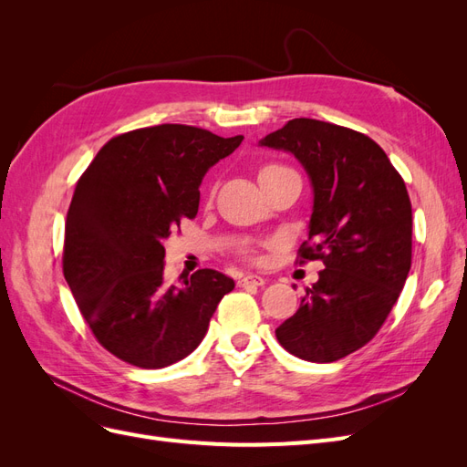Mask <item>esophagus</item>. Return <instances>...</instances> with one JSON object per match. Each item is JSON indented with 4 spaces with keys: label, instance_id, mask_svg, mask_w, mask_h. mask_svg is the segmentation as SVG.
Returning a JSON list of instances; mask_svg holds the SVG:
<instances>
[{
    "label": "esophagus",
    "instance_id": "esophagus-1",
    "mask_svg": "<svg viewBox=\"0 0 467 467\" xmlns=\"http://www.w3.org/2000/svg\"><path fill=\"white\" fill-rule=\"evenodd\" d=\"M265 285H266V278L259 275H247L239 280V286H265Z\"/></svg>",
    "mask_w": 467,
    "mask_h": 467
}]
</instances>
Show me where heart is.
I'll use <instances>...</instances> for the list:
<instances>
[{
	"label": "heart",
	"instance_id": "b5f03b06",
	"mask_svg": "<svg viewBox=\"0 0 467 467\" xmlns=\"http://www.w3.org/2000/svg\"><path fill=\"white\" fill-rule=\"evenodd\" d=\"M276 169H282V167H280V165H266V167H263V169H261L259 177H261L263 173H268V171H276Z\"/></svg>",
	"mask_w": 467,
	"mask_h": 467
}]
</instances>
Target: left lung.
Masks as SVG:
<instances>
[{
	"label": "left lung",
	"instance_id": "left-lung-1",
	"mask_svg": "<svg viewBox=\"0 0 467 467\" xmlns=\"http://www.w3.org/2000/svg\"><path fill=\"white\" fill-rule=\"evenodd\" d=\"M259 146L292 153L307 173L312 245L300 263L325 266L276 338L302 360L335 362L370 341L403 290L413 232L405 182L374 140L331 122L294 119Z\"/></svg>",
	"mask_w": 467,
	"mask_h": 467
}]
</instances>
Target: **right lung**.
Here are the masks:
<instances>
[{"instance_id": "obj_1", "label": "right lung", "mask_w": 467, "mask_h": 467, "mask_svg": "<svg viewBox=\"0 0 467 467\" xmlns=\"http://www.w3.org/2000/svg\"><path fill=\"white\" fill-rule=\"evenodd\" d=\"M244 136L185 124L120 134L78 181L66 220L64 276L97 341L138 368H165L201 345L235 282L214 268L169 285L163 242L199 212L201 182Z\"/></svg>"}]
</instances>
